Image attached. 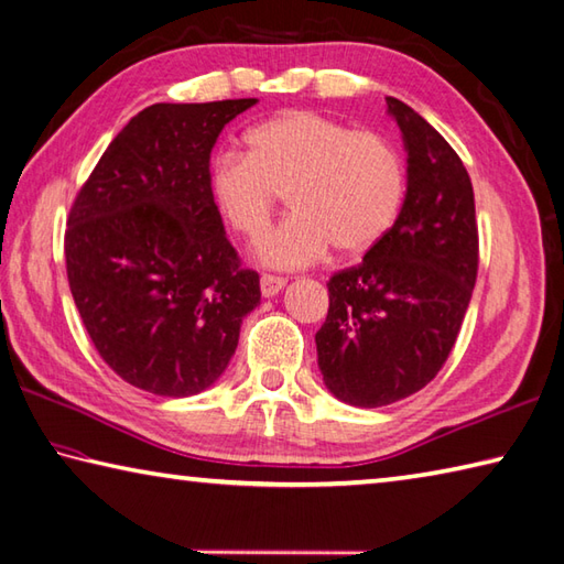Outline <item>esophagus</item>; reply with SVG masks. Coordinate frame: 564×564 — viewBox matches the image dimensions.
Segmentation results:
<instances>
[{"label":"esophagus","instance_id":"obj_1","mask_svg":"<svg viewBox=\"0 0 564 564\" xmlns=\"http://www.w3.org/2000/svg\"><path fill=\"white\" fill-rule=\"evenodd\" d=\"M283 285H285V279H281V275H271V273L261 275V295L263 297L279 295L283 291Z\"/></svg>","mask_w":564,"mask_h":564}]
</instances>
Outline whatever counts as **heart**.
<instances>
[{"label": "heart", "instance_id": "heart-1", "mask_svg": "<svg viewBox=\"0 0 564 564\" xmlns=\"http://www.w3.org/2000/svg\"><path fill=\"white\" fill-rule=\"evenodd\" d=\"M207 187L223 223L257 241L269 229L279 195L291 217L257 249L263 267L303 269L329 249L359 257L389 235L405 197L399 149L377 131L289 109L247 134V153L225 151L209 163Z\"/></svg>", "mask_w": 564, "mask_h": 564}]
</instances>
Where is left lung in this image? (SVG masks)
<instances>
[{
  "label": "left lung",
  "instance_id": "8db88e82",
  "mask_svg": "<svg viewBox=\"0 0 564 564\" xmlns=\"http://www.w3.org/2000/svg\"><path fill=\"white\" fill-rule=\"evenodd\" d=\"M408 151L399 217L357 267L327 281L317 367L335 399L379 408L421 391L455 347L479 269L474 191L455 149L386 97Z\"/></svg>",
  "mask_w": 564,
  "mask_h": 564
}]
</instances>
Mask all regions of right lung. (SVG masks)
<instances>
[{
	"mask_svg": "<svg viewBox=\"0 0 564 564\" xmlns=\"http://www.w3.org/2000/svg\"><path fill=\"white\" fill-rule=\"evenodd\" d=\"M257 99L159 102L109 143L77 193L65 269L99 357L141 391L185 399L213 386L261 301L207 187L219 131Z\"/></svg>",
	"mask_w": 564,
	"mask_h": 564,
	"instance_id": "right-lung-1",
	"label": "right lung"
}]
</instances>
